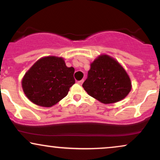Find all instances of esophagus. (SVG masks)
<instances>
[{
    "label": "esophagus",
    "mask_w": 160,
    "mask_h": 160,
    "mask_svg": "<svg viewBox=\"0 0 160 160\" xmlns=\"http://www.w3.org/2000/svg\"><path fill=\"white\" fill-rule=\"evenodd\" d=\"M84 82V80H80V81H78V82L79 85H82V82Z\"/></svg>",
    "instance_id": "1"
}]
</instances>
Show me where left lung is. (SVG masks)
Listing matches in <instances>:
<instances>
[{"mask_svg":"<svg viewBox=\"0 0 160 160\" xmlns=\"http://www.w3.org/2000/svg\"><path fill=\"white\" fill-rule=\"evenodd\" d=\"M90 66L82 87L92 98L109 104L122 101L130 93L131 80L116 59L109 55L101 54Z\"/></svg>","mask_w":160,"mask_h":160,"instance_id":"left-lung-1","label":"left lung"}]
</instances>
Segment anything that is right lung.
<instances>
[{
	"instance_id": "1",
	"label": "right lung",
	"mask_w": 160,
	"mask_h": 160,
	"mask_svg": "<svg viewBox=\"0 0 160 160\" xmlns=\"http://www.w3.org/2000/svg\"><path fill=\"white\" fill-rule=\"evenodd\" d=\"M74 73V68L67 67L62 57H42L25 73L23 91L32 103L51 107L68 95L75 83Z\"/></svg>"
}]
</instances>
